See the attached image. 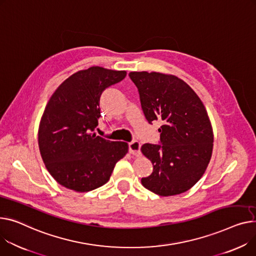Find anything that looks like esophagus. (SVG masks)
<instances>
[{
  "label": "esophagus",
  "instance_id": "esophagus-1",
  "mask_svg": "<svg viewBox=\"0 0 256 256\" xmlns=\"http://www.w3.org/2000/svg\"><path fill=\"white\" fill-rule=\"evenodd\" d=\"M128 151L132 156H140L141 154V144L138 141H132L128 143Z\"/></svg>",
  "mask_w": 256,
  "mask_h": 256
}]
</instances>
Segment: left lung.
<instances>
[{
    "instance_id": "obj_1",
    "label": "left lung",
    "mask_w": 256,
    "mask_h": 256,
    "mask_svg": "<svg viewBox=\"0 0 256 256\" xmlns=\"http://www.w3.org/2000/svg\"><path fill=\"white\" fill-rule=\"evenodd\" d=\"M148 124L160 120L158 144L146 143L143 154L153 164L142 178L145 188L158 196L188 190L205 173L213 149V130L207 111L183 80L156 72H130Z\"/></svg>"
}]
</instances>
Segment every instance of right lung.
I'll list each match as a JSON object with an SVG mask.
<instances>
[{"instance_id": "1", "label": "right lung", "mask_w": 256, "mask_h": 256, "mask_svg": "<svg viewBox=\"0 0 256 256\" xmlns=\"http://www.w3.org/2000/svg\"><path fill=\"white\" fill-rule=\"evenodd\" d=\"M126 76V71L88 68L66 79L47 103L38 132L40 153L50 175L66 188L86 192L104 185L126 154L128 143L94 132L102 94Z\"/></svg>"}]
</instances>
